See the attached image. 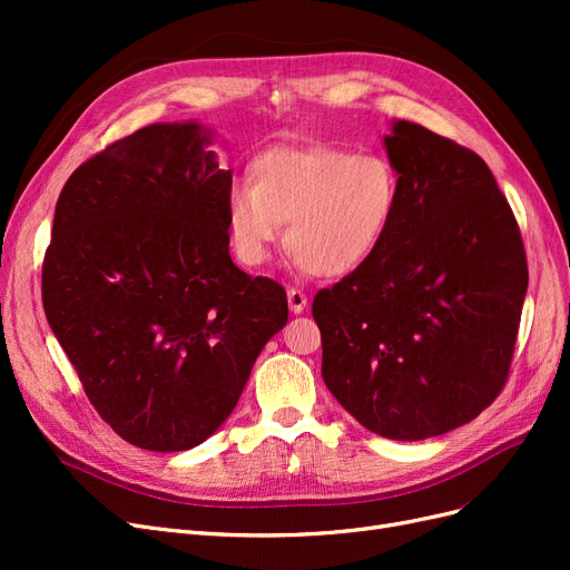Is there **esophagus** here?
Listing matches in <instances>:
<instances>
[{
  "label": "esophagus",
  "mask_w": 570,
  "mask_h": 570,
  "mask_svg": "<svg viewBox=\"0 0 570 570\" xmlns=\"http://www.w3.org/2000/svg\"><path fill=\"white\" fill-rule=\"evenodd\" d=\"M287 304H289V312L292 314H302L304 308H306V295H304L302 289L289 287L287 289Z\"/></svg>",
  "instance_id": "esophagus-1"
}]
</instances>
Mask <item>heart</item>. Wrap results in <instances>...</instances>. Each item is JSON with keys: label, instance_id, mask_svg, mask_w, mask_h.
Returning <instances> with one entry per match:
<instances>
[{"label": "heart", "instance_id": "obj_1", "mask_svg": "<svg viewBox=\"0 0 570 570\" xmlns=\"http://www.w3.org/2000/svg\"><path fill=\"white\" fill-rule=\"evenodd\" d=\"M400 204V174L381 154L273 147L247 166V185L226 195V230L237 262L258 268L285 223L292 264L323 278H347L383 252Z\"/></svg>", "mask_w": 570, "mask_h": 570}]
</instances>
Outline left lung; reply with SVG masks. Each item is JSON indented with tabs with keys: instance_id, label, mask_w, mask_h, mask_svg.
Listing matches in <instances>:
<instances>
[{
	"instance_id": "left-lung-1",
	"label": "left lung",
	"mask_w": 570,
	"mask_h": 570,
	"mask_svg": "<svg viewBox=\"0 0 570 570\" xmlns=\"http://www.w3.org/2000/svg\"><path fill=\"white\" fill-rule=\"evenodd\" d=\"M402 204L383 252L314 297L323 381L371 433L419 442L502 392L528 292L519 223L475 151L409 120L383 137Z\"/></svg>"
}]
</instances>
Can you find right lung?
I'll return each instance as SVG.
<instances>
[{
  "label": "right lung",
  "mask_w": 570,
  "mask_h": 570,
  "mask_svg": "<svg viewBox=\"0 0 570 570\" xmlns=\"http://www.w3.org/2000/svg\"><path fill=\"white\" fill-rule=\"evenodd\" d=\"M214 135L154 124L78 166L45 254L51 333L99 416L149 452L212 438L287 323L285 289L230 258Z\"/></svg>",
  "instance_id": "right-lung-1"
}]
</instances>
